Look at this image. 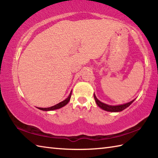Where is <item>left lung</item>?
Listing matches in <instances>:
<instances>
[{
	"label": "left lung",
	"mask_w": 158,
	"mask_h": 158,
	"mask_svg": "<svg viewBox=\"0 0 158 158\" xmlns=\"http://www.w3.org/2000/svg\"><path fill=\"white\" fill-rule=\"evenodd\" d=\"M94 97L95 101L100 108H101L102 109L106 110V111H109V112H120L122 110H124L125 109H126L127 107H128L131 104H132L135 100H132L129 102H127L126 104H123V105H106L105 103H103L102 102H100V100L96 98V95L94 94Z\"/></svg>",
	"instance_id": "1"
}]
</instances>
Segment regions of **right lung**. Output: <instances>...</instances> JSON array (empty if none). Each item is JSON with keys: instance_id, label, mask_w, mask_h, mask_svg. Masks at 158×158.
I'll use <instances>...</instances> for the list:
<instances>
[{"instance_id": "obj_1", "label": "right lung", "mask_w": 158, "mask_h": 158, "mask_svg": "<svg viewBox=\"0 0 158 158\" xmlns=\"http://www.w3.org/2000/svg\"><path fill=\"white\" fill-rule=\"evenodd\" d=\"M71 94H72V91L70 92L69 96H68V98H66L64 100H63V101L59 102L58 104H57V105H56L54 106H52L51 107H48V108H39V107H38V109L40 110H42L48 111V110H56V109H58L62 108V107L64 106L65 105H66L67 104L69 103V102L70 101V97H71Z\"/></svg>"}]
</instances>
